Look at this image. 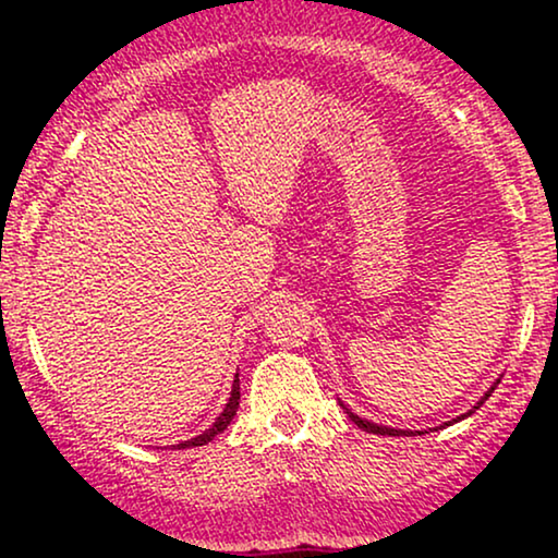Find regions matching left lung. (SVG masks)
I'll use <instances>...</instances> for the list:
<instances>
[{"label": "left lung", "mask_w": 558, "mask_h": 558, "mask_svg": "<svg viewBox=\"0 0 558 558\" xmlns=\"http://www.w3.org/2000/svg\"><path fill=\"white\" fill-rule=\"evenodd\" d=\"M490 393H493V388L488 390V393L483 396V399H480V403H485V399H488ZM480 403H477V407H480ZM341 407H343V403H341ZM477 407H475V409H477ZM343 409H345V407H343ZM475 409H470V412L462 414V417H459V420L470 417V414L475 412ZM345 414H349V417H351V422H354V425H360L362 430H367V433H375V435H403V430H393V427H383V425H375V422H367V420L356 417V414H354V412H349V409H345Z\"/></svg>", "instance_id": "1"}]
</instances>
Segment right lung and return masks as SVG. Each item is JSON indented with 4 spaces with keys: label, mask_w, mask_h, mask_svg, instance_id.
I'll use <instances>...</instances> for the list:
<instances>
[{
    "label": "right lung",
    "mask_w": 558,
    "mask_h": 558,
    "mask_svg": "<svg viewBox=\"0 0 558 558\" xmlns=\"http://www.w3.org/2000/svg\"><path fill=\"white\" fill-rule=\"evenodd\" d=\"M239 399H241V388H239V375H235V380H233V390H230V399H228V403H226V409H222L220 417L215 420V425L209 427V430H204L202 435H196V438L183 440V444H178V448L204 446V444H209V440H213L215 435H220L222 430H226V427L230 425V422H233L235 412H239Z\"/></svg>",
    "instance_id": "obj_1"
}]
</instances>
